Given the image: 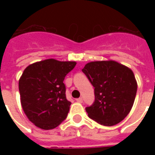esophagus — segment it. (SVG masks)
I'll use <instances>...</instances> for the list:
<instances>
[{"instance_id": "obj_1", "label": "esophagus", "mask_w": 155, "mask_h": 155, "mask_svg": "<svg viewBox=\"0 0 155 155\" xmlns=\"http://www.w3.org/2000/svg\"><path fill=\"white\" fill-rule=\"evenodd\" d=\"M76 101L79 102V103H82V102H83V98L82 97L78 98V99H76Z\"/></svg>"}]
</instances>
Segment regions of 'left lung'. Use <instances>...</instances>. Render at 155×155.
<instances>
[{
  "label": "left lung",
  "instance_id": "1",
  "mask_svg": "<svg viewBox=\"0 0 155 155\" xmlns=\"http://www.w3.org/2000/svg\"><path fill=\"white\" fill-rule=\"evenodd\" d=\"M82 71L94 88V102L85 108L88 116L104 126L122 121L130 113L136 96L133 71L114 61H92Z\"/></svg>",
  "mask_w": 155,
  "mask_h": 155
}]
</instances>
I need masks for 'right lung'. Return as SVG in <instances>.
<instances>
[{
    "label": "right lung",
    "instance_id": "1",
    "mask_svg": "<svg viewBox=\"0 0 155 155\" xmlns=\"http://www.w3.org/2000/svg\"><path fill=\"white\" fill-rule=\"evenodd\" d=\"M74 61L48 59L25 68L19 81L23 110L29 120L42 130H52L67 117L71 103L65 96V75Z\"/></svg>",
    "mask_w": 155,
    "mask_h": 155
}]
</instances>
